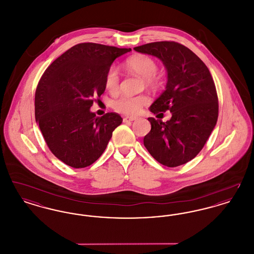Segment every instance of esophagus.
<instances>
[{"instance_id": "1", "label": "esophagus", "mask_w": 254, "mask_h": 254, "mask_svg": "<svg viewBox=\"0 0 254 254\" xmlns=\"http://www.w3.org/2000/svg\"><path fill=\"white\" fill-rule=\"evenodd\" d=\"M136 119H137V117H135V116H127V117L123 118V121L124 123H127V122L135 121Z\"/></svg>"}]
</instances>
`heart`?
<instances>
[{
	"instance_id": "1",
	"label": "heart",
	"mask_w": 254,
	"mask_h": 254,
	"mask_svg": "<svg viewBox=\"0 0 254 254\" xmlns=\"http://www.w3.org/2000/svg\"><path fill=\"white\" fill-rule=\"evenodd\" d=\"M125 67L128 72L141 76L143 85L148 88H155L159 85L156 76L158 70L156 62L146 55H136L126 62ZM120 78L114 67H110L105 76V86L110 93H116L119 89ZM148 99L145 95L129 97L123 96L116 100L112 107L117 112L126 115L136 114L142 106L147 103Z\"/></svg>"
}]
</instances>
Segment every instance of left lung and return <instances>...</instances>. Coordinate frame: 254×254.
Returning a JSON list of instances; mask_svg holds the SVG:
<instances>
[{
  "label": "left lung",
  "mask_w": 254,
  "mask_h": 254,
  "mask_svg": "<svg viewBox=\"0 0 254 254\" xmlns=\"http://www.w3.org/2000/svg\"><path fill=\"white\" fill-rule=\"evenodd\" d=\"M134 50L157 57L168 71L166 90L149 109L154 114L169 110L172 116L167 122L148 118L151 129L144 138L145 148L164 166L184 165L202 150L217 122L211 74L195 53L176 42H154Z\"/></svg>",
  "instance_id": "1"
}]
</instances>
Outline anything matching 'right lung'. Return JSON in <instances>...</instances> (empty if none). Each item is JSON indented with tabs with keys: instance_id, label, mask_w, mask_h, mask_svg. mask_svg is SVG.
Listing matches in <instances>:
<instances>
[{
	"instance_id": "obj_1",
	"label": "right lung",
	"mask_w": 254,
	"mask_h": 254,
	"mask_svg": "<svg viewBox=\"0 0 254 254\" xmlns=\"http://www.w3.org/2000/svg\"><path fill=\"white\" fill-rule=\"evenodd\" d=\"M131 49L82 43L66 50L41 77L35 119L50 151L74 169L92 165L123 122L117 113L90 112L105 89V76L117 57Z\"/></svg>"
}]
</instances>
